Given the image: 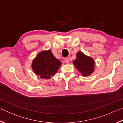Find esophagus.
Wrapping results in <instances>:
<instances>
[{
    "mask_svg": "<svg viewBox=\"0 0 123 123\" xmlns=\"http://www.w3.org/2000/svg\"><path fill=\"white\" fill-rule=\"evenodd\" d=\"M64 62H65L66 63H69V62H70L68 58H66V59H64Z\"/></svg>",
    "mask_w": 123,
    "mask_h": 123,
    "instance_id": "1",
    "label": "esophagus"
}]
</instances>
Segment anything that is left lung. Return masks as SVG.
Listing matches in <instances>:
<instances>
[{
	"label": "left lung",
	"mask_w": 123,
	"mask_h": 123,
	"mask_svg": "<svg viewBox=\"0 0 123 123\" xmlns=\"http://www.w3.org/2000/svg\"><path fill=\"white\" fill-rule=\"evenodd\" d=\"M95 62L92 58L78 52L76 54V59L73 61V64L83 76L90 75L94 71Z\"/></svg>",
	"instance_id": "obj_1"
}]
</instances>
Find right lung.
<instances>
[{"label":"right lung","mask_w":123,"mask_h":123,"mask_svg":"<svg viewBox=\"0 0 123 123\" xmlns=\"http://www.w3.org/2000/svg\"><path fill=\"white\" fill-rule=\"evenodd\" d=\"M61 64L50 50H43L33 59L32 68L35 74L40 78L50 79L56 73Z\"/></svg>","instance_id":"add662e5"}]
</instances>
